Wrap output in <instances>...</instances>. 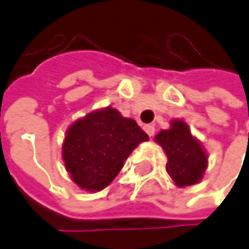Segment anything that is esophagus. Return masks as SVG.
Returning a JSON list of instances; mask_svg holds the SVG:
<instances>
[{"instance_id": "1", "label": "esophagus", "mask_w": 249, "mask_h": 249, "mask_svg": "<svg viewBox=\"0 0 249 249\" xmlns=\"http://www.w3.org/2000/svg\"><path fill=\"white\" fill-rule=\"evenodd\" d=\"M143 129H145V132L150 136V138L155 135V126H153V125H145Z\"/></svg>"}]
</instances>
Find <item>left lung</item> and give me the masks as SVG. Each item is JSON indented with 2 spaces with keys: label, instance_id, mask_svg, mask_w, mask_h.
<instances>
[{
  "label": "left lung",
  "instance_id": "1",
  "mask_svg": "<svg viewBox=\"0 0 249 249\" xmlns=\"http://www.w3.org/2000/svg\"><path fill=\"white\" fill-rule=\"evenodd\" d=\"M155 141L167 155L166 170L177 187L199 182L208 167V156L188 125L181 120H173L170 129L160 131Z\"/></svg>",
  "mask_w": 249,
  "mask_h": 249
}]
</instances>
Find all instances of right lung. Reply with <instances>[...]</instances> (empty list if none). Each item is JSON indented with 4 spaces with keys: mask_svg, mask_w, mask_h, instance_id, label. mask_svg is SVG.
I'll return each mask as SVG.
<instances>
[{
    "mask_svg": "<svg viewBox=\"0 0 249 249\" xmlns=\"http://www.w3.org/2000/svg\"><path fill=\"white\" fill-rule=\"evenodd\" d=\"M147 139L135 120L106 107L71 125L62 143V159L79 188L102 191L118 176L132 150Z\"/></svg>",
    "mask_w": 249,
    "mask_h": 249,
    "instance_id": "obj_1",
    "label": "right lung"
}]
</instances>
